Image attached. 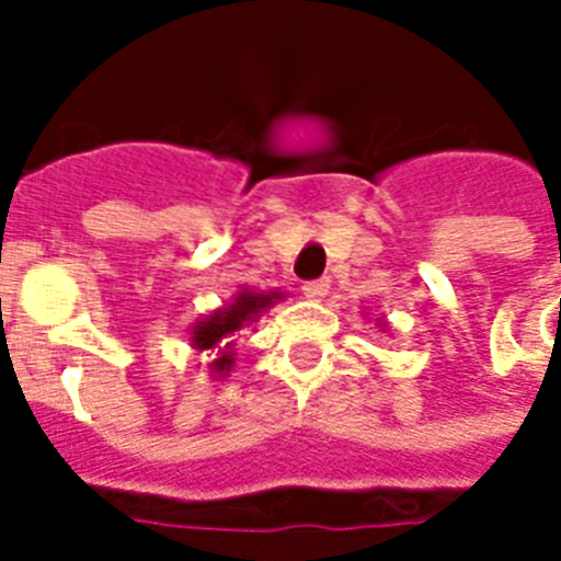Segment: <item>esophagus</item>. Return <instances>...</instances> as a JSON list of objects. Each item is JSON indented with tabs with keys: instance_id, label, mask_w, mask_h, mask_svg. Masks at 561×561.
<instances>
[{
	"instance_id": "1",
	"label": "esophagus",
	"mask_w": 561,
	"mask_h": 561,
	"mask_svg": "<svg viewBox=\"0 0 561 561\" xmlns=\"http://www.w3.org/2000/svg\"><path fill=\"white\" fill-rule=\"evenodd\" d=\"M302 294L308 299H323L329 294V279H314V282H306L302 285Z\"/></svg>"
}]
</instances>
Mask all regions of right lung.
I'll use <instances>...</instances> for the list:
<instances>
[{"label": "right lung", "mask_w": 561, "mask_h": 561, "mask_svg": "<svg viewBox=\"0 0 561 561\" xmlns=\"http://www.w3.org/2000/svg\"><path fill=\"white\" fill-rule=\"evenodd\" d=\"M276 299H282L279 290H267V294H255V290H238L236 297H232V302H229L227 308H218V311H211L209 317H203L201 323L194 325L192 329V346L197 352H215L218 358L211 360L209 369L215 375H224L232 369V364H236V352H232V346H236V332H241L244 325L255 323V317L262 314V311H267V308L276 302Z\"/></svg>", "instance_id": "1"}]
</instances>
